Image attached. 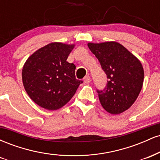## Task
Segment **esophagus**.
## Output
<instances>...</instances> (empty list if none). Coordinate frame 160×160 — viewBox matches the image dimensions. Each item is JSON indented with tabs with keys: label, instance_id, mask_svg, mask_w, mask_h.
I'll return each instance as SVG.
<instances>
[{
	"label": "esophagus",
	"instance_id": "esophagus-1",
	"mask_svg": "<svg viewBox=\"0 0 160 160\" xmlns=\"http://www.w3.org/2000/svg\"><path fill=\"white\" fill-rule=\"evenodd\" d=\"M83 81H84V82H86V83H89V82H91V78H90V77H89V75H87V76H86L85 78H83Z\"/></svg>",
	"mask_w": 160,
	"mask_h": 160
}]
</instances>
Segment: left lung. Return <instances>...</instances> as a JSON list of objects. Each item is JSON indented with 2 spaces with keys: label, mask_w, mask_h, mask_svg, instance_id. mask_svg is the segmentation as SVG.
<instances>
[{
  "label": "left lung",
  "mask_w": 160,
  "mask_h": 160,
  "mask_svg": "<svg viewBox=\"0 0 160 160\" xmlns=\"http://www.w3.org/2000/svg\"><path fill=\"white\" fill-rule=\"evenodd\" d=\"M87 45L108 79L103 90H97L101 104L112 114L122 113L132 105L142 88L144 73L141 62L117 42Z\"/></svg>",
  "instance_id": "1"
}]
</instances>
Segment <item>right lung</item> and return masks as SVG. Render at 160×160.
<instances>
[{
    "instance_id": "obj_1",
    "label": "right lung",
    "mask_w": 160,
    "mask_h": 160,
    "mask_svg": "<svg viewBox=\"0 0 160 160\" xmlns=\"http://www.w3.org/2000/svg\"><path fill=\"white\" fill-rule=\"evenodd\" d=\"M74 46L58 42L49 43L31 55L24 64V88L40 107L49 111L62 108L82 82L75 78L76 66L67 62Z\"/></svg>"
}]
</instances>
